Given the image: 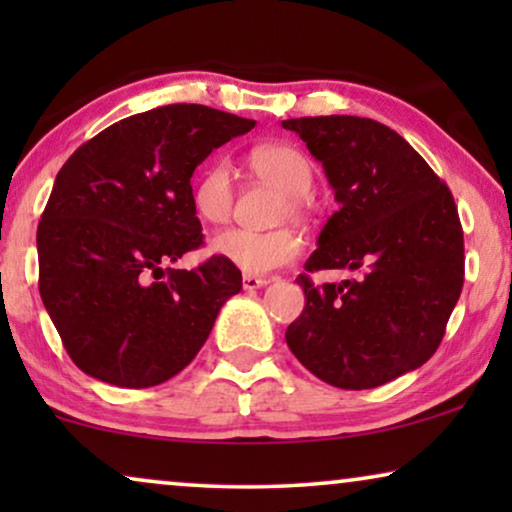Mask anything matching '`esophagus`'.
Masks as SVG:
<instances>
[{
	"label": "esophagus",
	"mask_w": 512,
	"mask_h": 512,
	"mask_svg": "<svg viewBox=\"0 0 512 512\" xmlns=\"http://www.w3.org/2000/svg\"><path fill=\"white\" fill-rule=\"evenodd\" d=\"M268 282H270V279L256 277V275H244V277H242V286H244V289H247V291L261 289V286H265Z\"/></svg>",
	"instance_id": "1"
}]
</instances>
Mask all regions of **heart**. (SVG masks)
Returning <instances> with one entry per match:
<instances>
[{
	"mask_svg": "<svg viewBox=\"0 0 512 512\" xmlns=\"http://www.w3.org/2000/svg\"><path fill=\"white\" fill-rule=\"evenodd\" d=\"M247 165L258 179L284 191V198L279 202V219H286V216L305 219L310 214L314 167L312 160L298 146L279 142L261 144L249 151ZM233 205L235 186L228 167L223 163L207 165L193 186L195 214L205 223L219 226L230 219ZM212 251L223 261L240 268L244 275H268V272L296 261L303 251V240L291 228H275L265 230V233L230 228L214 237Z\"/></svg>",
	"mask_w": 512,
	"mask_h": 512,
	"instance_id": "heart-1",
	"label": "heart"
}]
</instances>
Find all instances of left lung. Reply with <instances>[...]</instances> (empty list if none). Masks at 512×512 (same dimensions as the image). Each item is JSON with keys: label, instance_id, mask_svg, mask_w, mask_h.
I'll return each instance as SVG.
<instances>
[{"label": "left lung", "instance_id": "obj_1", "mask_svg": "<svg viewBox=\"0 0 512 512\" xmlns=\"http://www.w3.org/2000/svg\"><path fill=\"white\" fill-rule=\"evenodd\" d=\"M324 165L340 209L296 282L293 356L333 387L373 389L436 354L464 286V230L445 181L387 125L359 116L282 121ZM354 280L317 287L310 271Z\"/></svg>", "mask_w": 512, "mask_h": 512}]
</instances>
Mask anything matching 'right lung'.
Here are the masks:
<instances>
[{"label":"right lung","mask_w":512,"mask_h":512,"mask_svg":"<svg viewBox=\"0 0 512 512\" xmlns=\"http://www.w3.org/2000/svg\"><path fill=\"white\" fill-rule=\"evenodd\" d=\"M256 121L202 104L123 118L76 149L37 228L39 293L69 359L125 389L170 380L195 359L242 272L202 247L191 177Z\"/></svg>","instance_id":"add662e5"}]
</instances>
